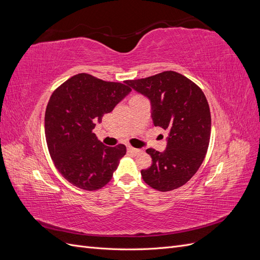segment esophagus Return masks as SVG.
<instances>
[{"instance_id":"1","label":"esophagus","mask_w":260,"mask_h":260,"mask_svg":"<svg viewBox=\"0 0 260 260\" xmlns=\"http://www.w3.org/2000/svg\"><path fill=\"white\" fill-rule=\"evenodd\" d=\"M127 149H128V152H130V153H132V154H138V153L141 152V149L133 147V146H131V145H128Z\"/></svg>"}]
</instances>
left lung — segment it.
Instances as JSON below:
<instances>
[{
	"mask_svg": "<svg viewBox=\"0 0 260 260\" xmlns=\"http://www.w3.org/2000/svg\"><path fill=\"white\" fill-rule=\"evenodd\" d=\"M125 83L151 101L155 127L169 130L162 153L146 149L152 165L141 170L144 182L161 192L182 186L201 167L209 145L211 117L205 94L172 70Z\"/></svg>",
	"mask_w": 260,
	"mask_h": 260,
	"instance_id": "obj_1",
	"label": "left lung"
}]
</instances>
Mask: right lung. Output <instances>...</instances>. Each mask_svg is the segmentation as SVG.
Instances as JSON below:
<instances>
[{
    "label": "right lung",
    "instance_id": "obj_1",
    "mask_svg": "<svg viewBox=\"0 0 260 260\" xmlns=\"http://www.w3.org/2000/svg\"><path fill=\"white\" fill-rule=\"evenodd\" d=\"M130 91L125 83L78 74L53 92L44 118L46 143L55 167L73 185L95 191L111 181L127 148L104 145L92 130Z\"/></svg>",
    "mask_w": 260,
    "mask_h": 260
}]
</instances>
